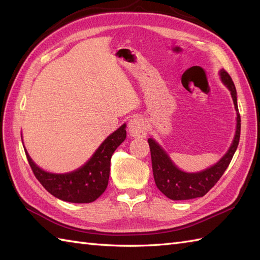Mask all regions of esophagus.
Listing matches in <instances>:
<instances>
[{
    "mask_svg": "<svg viewBox=\"0 0 260 260\" xmlns=\"http://www.w3.org/2000/svg\"><path fill=\"white\" fill-rule=\"evenodd\" d=\"M128 133L132 137L135 138H144L147 134L146 123L142 117L136 116L132 118L128 123Z\"/></svg>",
    "mask_w": 260,
    "mask_h": 260,
    "instance_id": "34e87169",
    "label": "esophagus"
}]
</instances>
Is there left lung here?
<instances>
[{"label": "left lung", "instance_id": "8db88e82", "mask_svg": "<svg viewBox=\"0 0 260 260\" xmlns=\"http://www.w3.org/2000/svg\"><path fill=\"white\" fill-rule=\"evenodd\" d=\"M218 76L222 83L231 92L236 111V129L230 148L216 164L201 171H183L171 160L168 152L154 138H148L155 183L166 197L174 201L196 199L208 193L229 167L237 149L241 136V116L238 113L236 89L232 78L224 69L218 71Z\"/></svg>", "mask_w": 260, "mask_h": 260}]
</instances>
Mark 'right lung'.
<instances>
[{
	"label": "right lung",
	"mask_w": 260,
	"mask_h": 260,
	"mask_svg": "<svg viewBox=\"0 0 260 260\" xmlns=\"http://www.w3.org/2000/svg\"><path fill=\"white\" fill-rule=\"evenodd\" d=\"M126 124L113 132L99 146L88 161L81 167L64 174H55L42 169L32 161L24 149L32 172L50 194L71 203H90L102 196L109 183L113 152L126 138ZM23 142V139H22Z\"/></svg>",
	"instance_id": "add662e5"
}]
</instances>
